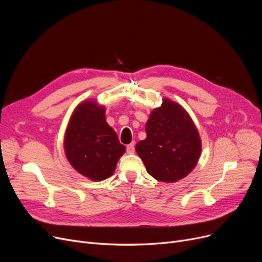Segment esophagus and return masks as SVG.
<instances>
[{"label":"esophagus","mask_w":262,"mask_h":262,"mask_svg":"<svg viewBox=\"0 0 262 262\" xmlns=\"http://www.w3.org/2000/svg\"><path fill=\"white\" fill-rule=\"evenodd\" d=\"M126 152H127L128 154H133V153L135 152V143H134V142L129 143V144L126 146Z\"/></svg>","instance_id":"1"}]
</instances>
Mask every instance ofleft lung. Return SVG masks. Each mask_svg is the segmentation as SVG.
Returning a JSON list of instances; mask_svg holds the SVG:
<instances>
[{
  "label": "left lung",
  "instance_id": "obj_1",
  "mask_svg": "<svg viewBox=\"0 0 262 262\" xmlns=\"http://www.w3.org/2000/svg\"><path fill=\"white\" fill-rule=\"evenodd\" d=\"M146 138L136 152L147 173L164 183H175L194 169L202 152L200 134L186 110L169 99L149 115Z\"/></svg>",
  "mask_w": 262,
  "mask_h": 262
}]
</instances>
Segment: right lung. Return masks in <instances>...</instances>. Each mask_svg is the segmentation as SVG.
<instances>
[{"mask_svg": "<svg viewBox=\"0 0 262 262\" xmlns=\"http://www.w3.org/2000/svg\"><path fill=\"white\" fill-rule=\"evenodd\" d=\"M63 146L71 166L93 182L112 176L118 160L125 153V146L106 122L105 107L92 100L81 102L74 109Z\"/></svg>", "mask_w": 262, "mask_h": 262, "instance_id": "add662e5", "label": "right lung"}]
</instances>
